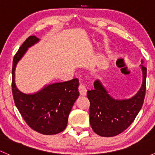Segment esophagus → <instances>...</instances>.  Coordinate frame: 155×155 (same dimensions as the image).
<instances>
[{"label": "esophagus", "mask_w": 155, "mask_h": 155, "mask_svg": "<svg viewBox=\"0 0 155 155\" xmlns=\"http://www.w3.org/2000/svg\"><path fill=\"white\" fill-rule=\"evenodd\" d=\"M79 94H80L81 95H82V96H85V95H86L87 89L85 84L80 83V85H79Z\"/></svg>", "instance_id": "34e87169"}]
</instances>
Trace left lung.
<instances>
[{
	"label": "left lung",
	"instance_id": "left-lung-1",
	"mask_svg": "<svg viewBox=\"0 0 155 155\" xmlns=\"http://www.w3.org/2000/svg\"><path fill=\"white\" fill-rule=\"evenodd\" d=\"M143 64V61H141ZM143 84L140 91L127 100H115L108 94L100 80L94 83V90L87 91L90 101L89 117L92 129L101 137H115L128 127L141 109L146 90L147 68L141 65Z\"/></svg>",
	"mask_w": 155,
	"mask_h": 155
}]
</instances>
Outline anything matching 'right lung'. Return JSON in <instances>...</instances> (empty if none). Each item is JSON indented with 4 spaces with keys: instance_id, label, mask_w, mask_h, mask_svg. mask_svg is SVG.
Instances as JSON below:
<instances>
[{
    "instance_id": "1",
    "label": "right lung",
    "mask_w": 155,
    "mask_h": 155,
    "mask_svg": "<svg viewBox=\"0 0 155 155\" xmlns=\"http://www.w3.org/2000/svg\"><path fill=\"white\" fill-rule=\"evenodd\" d=\"M39 41L35 36H30L18 48L12 61V91L15 107L25 122L34 130L52 135L62 132L68 124V116L79 97V80L73 79L64 82L45 86L34 94L20 91L15 84V69L28 48Z\"/></svg>"
}]
</instances>
